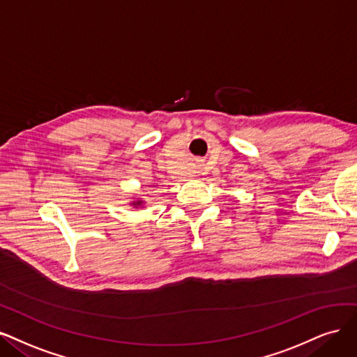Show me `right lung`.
Instances as JSON below:
<instances>
[{"instance_id":"obj_1","label":"right lung","mask_w":357,"mask_h":357,"mask_svg":"<svg viewBox=\"0 0 357 357\" xmlns=\"http://www.w3.org/2000/svg\"><path fill=\"white\" fill-rule=\"evenodd\" d=\"M142 202H136V203H133V204H141Z\"/></svg>"}]
</instances>
